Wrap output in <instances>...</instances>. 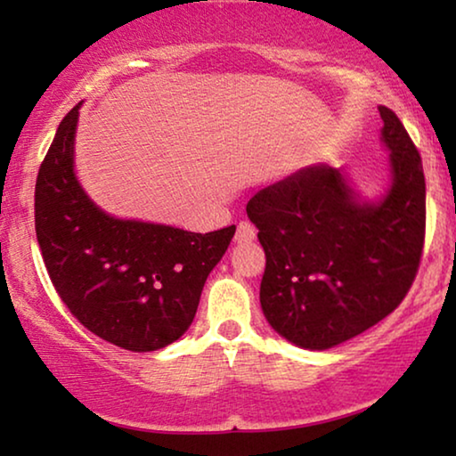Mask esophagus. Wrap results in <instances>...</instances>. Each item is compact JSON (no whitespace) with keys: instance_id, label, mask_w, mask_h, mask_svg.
I'll use <instances>...</instances> for the list:
<instances>
[{"instance_id":"obj_1","label":"esophagus","mask_w":456,"mask_h":456,"mask_svg":"<svg viewBox=\"0 0 456 456\" xmlns=\"http://www.w3.org/2000/svg\"><path fill=\"white\" fill-rule=\"evenodd\" d=\"M255 226L248 220H242L239 226H236V240L239 242H247V240H253L255 239Z\"/></svg>"}]
</instances>
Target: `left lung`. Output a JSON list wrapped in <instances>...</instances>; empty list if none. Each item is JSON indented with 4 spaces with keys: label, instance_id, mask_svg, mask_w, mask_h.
<instances>
[{
    "label": "left lung",
    "instance_id": "left-lung-1",
    "mask_svg": "<svg viewBox=\"0 0 456 456\" xmlns=\"http://www.w3.org/2000/svg\"><path fill=\"white\" fill-rule=\"evenodd\" d=\"M392 186L361 203L338 170L303 167L247 203L265 251L261 309L297 346H336L390 315L415 282L426 242V176L398 116L379 108Z\"/></svg>",
    "mask_w": 456,
    "mask_h": 456
}]
</instances>
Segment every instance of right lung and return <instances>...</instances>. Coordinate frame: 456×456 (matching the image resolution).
<instances>
[{
  "mask_svg": "<svg viewBox=\"0 0 456 456\" xmlns=\"http://www.w3.org/2000/svg\"><path fill=\"white\" fill-rule=\"evenodd\" d=\"M78 105L60 122L35 184V230L52 284L86 330L134 353L178 340L236 226L199 234L103 214L74 176Z\"/></svg>",
  "mask_w": 456,
  "mask_h": 456,
  "instance_id": "right-lung-1",
  "label": "right lung"
}]
</instances>
